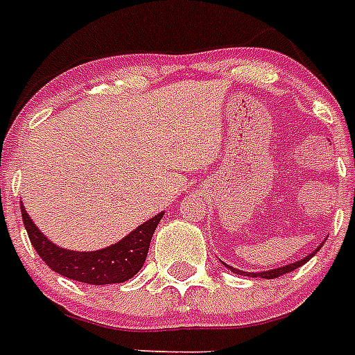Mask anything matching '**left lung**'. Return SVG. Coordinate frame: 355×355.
<instances>
[{
    "label": "left lung",
    "mask_w": 355,
    "mask_h": 355,
    "mask_svg": "<svg viewBox=\"0 0 355 355\" xmlns=\"http://www.w3.org/2000/svg\"><path fill=\"white\" fill-rule=\"evenodd\" d=\"M319 248H321V245H319ZM319 248H317L315 251H313V253L308 254V257L297 260V262L288 263V266H282V268L269 269V271H262V273H245V271H240V269H236V268H231V266H227V263H225V268H229L232 271V273H236V275H248V277H262V279H277V277H280V275L291 273V271H295V269L300 268V266H304V263L308 262V260H310L311 257H315V253H317V251H319Z\"/></svg>",
    "instance_id": "1"
}]
</instances>
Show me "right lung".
I'll return each mask as SVG.
<instances>
[{
  "label": "right lung",
  "mask_w": 355,
  "mask_h": 355,
  "mask_svg": "<svg viewBox=\"0 0 355 355\" xmlns=\"http://www.w3.org/2000/svg\"><path fill=\"white\" fill-rule=\"evenodd\" d=\"M163 214L164 212H159L157 216L150 218L148 222L141 223L135 231L113 245L98 251H71V249L58 248L47 240V236L31 220L21 203L25 229L33 248L42 257V260L62 277L93 286L121 284L139 273L148 254L150 240L154 236L155 227L161 222Z\"/></svg>",
  "instance_id": "1"
}]
</instances>
